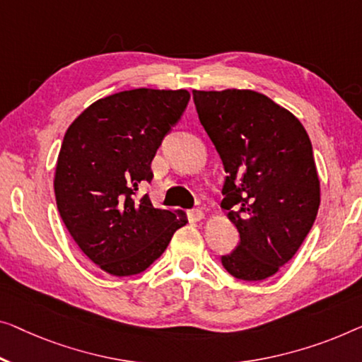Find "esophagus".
<instances>
[{"instance_id":"obj_1","label":"esophagus","mask_w":362,"mask_h":362,"mask_svg":"<svg viewBox=\"0 0 362 362\" xmlns=\"http://www.w3.org/2000/svg\"><path fill=\"white\" fill-rule=\"evenodd\" d=\"M190 216H192V218L193 219H195V221H199V219H203L204 218V213L202 211V209H192V211H190Z\"/></svg>"}]
</instances>
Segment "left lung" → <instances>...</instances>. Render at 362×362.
I'll return each instance as SVG.
<instances>
[{
	"label": "left lung",
	"mask_w": 362,
	"mask_h": 362,
	"mask_svg": "<svg viewBox=\"0 0 362 362\" xmlns=\"http://www.w3.org/2000/svg\"><path fill=\"white\" fill-rule=\"evenodd\" d=\"M193 102L228 174L221 204L240 235L221 263L237 279L262 281L294 257L319 211L309 134L255 90H193Z\"/></svg>",
	"instance_id": "left-lung-1"
}]
</instances>
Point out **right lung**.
<instances>
[{
  "mask_svg": "<svg viewBox=\"0 0 362 362\" xmlns=\"http://www.w3.org/2000/svg\"><path fill=\"white\" fill-rule=\"evenodd\" d=\"M188 100L183 89L123 90L94 102L64 134L55 172L58 211L86 257L113 276L144 272L187 224L180 209L154 208L138 188L153 180L156 151Z\"/></svg>",
  "mask_w": 362,
  "mask_h": 362,
  "instance_id": "right-lung-1",
  "label": "right lung"
}]
</instances>
